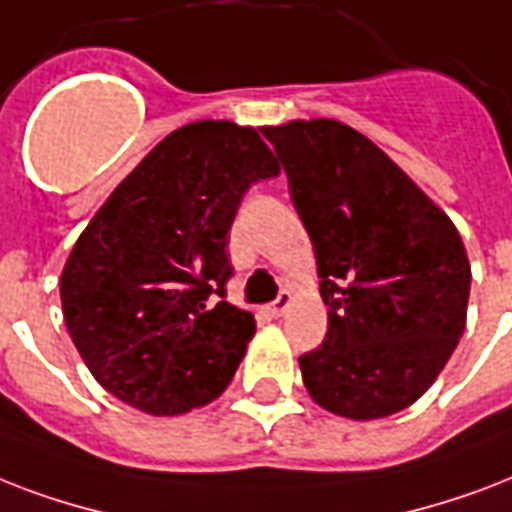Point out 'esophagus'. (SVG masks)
<instances>
[{
  "mask_svg": "<svg viewBox=\"0 0 512 512\" xmlns=\"http://www.w3.org/2000/svg\"><path fill=\"white\" fill-rule=\"evenodd\" d=\"M291 307V293L288 291H280V296H277L272 304H269V312L275 315V318H280V315H285V310Z\"/></svg>",
  "mask_w": 512,
  "mask_h": 512,
  "instance_id": "obj_1",
  "label": "esophagus"
}]
</instances>
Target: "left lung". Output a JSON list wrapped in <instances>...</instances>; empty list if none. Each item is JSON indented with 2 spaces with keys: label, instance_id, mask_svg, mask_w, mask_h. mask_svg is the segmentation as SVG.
<instances>
[{
  "label": "left lung",
  "instance_id": "left-lung-1",
  "mask_svg": "<svg viewBox=\"0 0 512 512\" xmlns=\"http://www.w3.org/2000/svg\"><path fill=\"white\" fill-rule=\"evenodd\" d=\"M315 248L328 334L299 358L312 400L382 419L422 398L465 331L457 227L387 154L336 120L261 128Z\"/></svg>",
  "mask_w": 512,
  "mask_h": 512
}]
</instances>
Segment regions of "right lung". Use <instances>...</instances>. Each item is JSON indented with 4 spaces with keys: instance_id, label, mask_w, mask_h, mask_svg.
Masks as SVG:
<instances>
[{
    "instance_id": "add662e5",
    "label": "right lung",
    "mask_w": 512,
    "mask_h": 512,
    "mask_svg": "<svg viewBox=\"0 0 512 512\" xmlns=\"http://www.w3.org/2000/svg\"><path fill=\"white\" fill-rule=\"evenodd\" d=\"M280 173L253 128L189 122L101 205L61 275L63 320L95 382L176 417L227 390L253 315L227 296V237L248 186ZM222 299L213 308L210 299Z\"/></svg>"
}]
</instances>
